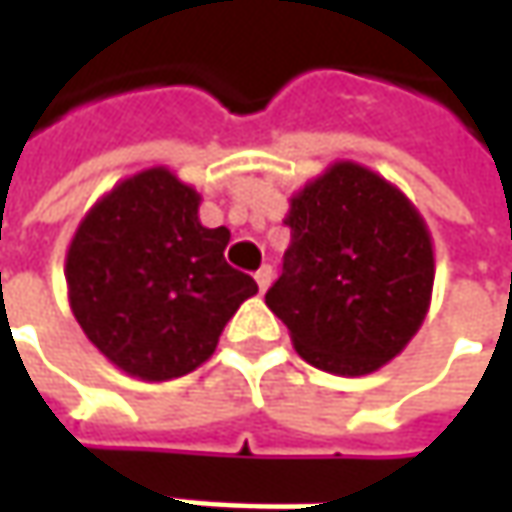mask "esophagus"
Listing matches in <instances>:
<instances>
[{"label": "esophagus", "instance_id": "1", "mask_svg": "<svg viewBox=\"0 0 512 512\" xmlns=\"http://www.w3.org/2000/svg\"><path fill=\"white\" fill-rule=\"evenodd\" d=\"M270 279H273V267L270 265H262L259 270H256V285H259V290L265 293L267 287H270Z\"/></svg>", "mask_w": 512, "mask_h": 512}]
</instances>
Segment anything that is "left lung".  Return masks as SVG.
Wrapping results in <instances>:
<instances>
[{"instance_id":"left-lung-1","label":"left lung","mask_w":512,"mask_h":512,"mask_svg":"<svg viewBox=\"0 0 512 512\" xmlns=\"http://www.w3.org/2000/svg\"><path fill=\"white\" fill-rule=\"evenodd\" d=\"M290 247L267 307L307 364L367 376L419 333L436 259L427 222L393 182L339 159L290 196Z\"/></svg>"}]
</instances>
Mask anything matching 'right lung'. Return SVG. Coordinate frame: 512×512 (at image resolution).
I'll return each instance as SVG.
<instances>
[{
  "label": "right lung",
  "mask_w": 512,
  "mask_h": 512,
  "mask_svg": "<svg viewBox=\"0 0 512 512\" xmlns=\"http://www.w3.org/2000/svg\"><path fill=\"white\" fill-rule=\"evenodd\" d=\"M202 193L165 165L116 182L65 256L68 302L88 342L142 382L202 367L256 282L225 262L227 227L199 222Z\"/></svg>",
  "instance_id": "right-lung-1"
}]
</instances>
